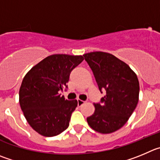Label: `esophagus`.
<instances>
[{"label": "esophagus", "mask_w": 160, "mask_h": 160, "mask_svg": "<svg viewBox=\"0 0 160 160\" xmlns=\"http://www.w3.org/2000/svg\"><path fill=\"white\" fill-rule=\"evenodd\" d=\"M84 103V101L80 100V99H77V105H78V107H81V106H83Z\"/></svg>", "instance_id": "obj_1"}]
</instances>
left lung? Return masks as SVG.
Wrapping results in <instances>:
<instances>
[{
	"label": "left lung",
	"mask_w": 160,
	"mask_h": 160,
	"mask_svg": "<svg viewBox=\"0 0 160 160\" xmlns=\"http://www.w3.org/2000/svg\"><path fill=\"white\" fill-rule=\"evenodd\" d=\"M93 72L99 91H106L101 103L87 118L90 127L100 133H111L123 126L137 107L140 85L130 67L113 54L101 51L83 55Z\"/></svg>",
	"instance_id": "8db88e82"
}]
</instances>
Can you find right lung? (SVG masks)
I'll use <instances>...</instances> for the list:
<instances>
[{
    "mask_svg": "<svg viewBox=\"0 0 160 160\" xmlns=\"http://www.w3.org/2000/svg\"><path fill=\"white\" fill-rule=\"evenodd\" d=\"M83 61L81 55H50L23 77L19 105L31 128L42 136L54 137L68 127L77 100L65 99L59 92L68 88L72 70Z\"/></svg>",
    "mask_w": 160,
    "mask_h": 160,
    "instance_id": "right-lung-1",
    "label": "right lung"
}]
</instances>
